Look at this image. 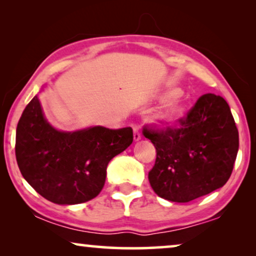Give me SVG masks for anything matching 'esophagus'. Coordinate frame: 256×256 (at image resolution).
<instances>
[{
	"label": "esophagus",
	"instance_id": "1",
	"mask_svg": "<svg viewBox=\"0 0 256 256\" xmlns=\"http://www.w3.org/2000/svg\"><path fill=\"white\" fill-rule=\"evenodd\" d=\"M140 140H141V132L138 127H134V141H140Z\"/></svg>",
	"mask_w": 256,
	"mask_h": 256
}]
</instances>
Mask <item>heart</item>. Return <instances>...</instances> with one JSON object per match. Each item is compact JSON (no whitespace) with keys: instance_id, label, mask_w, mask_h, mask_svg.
<instances>
[{"instance_id":"b5f03b06","label":"heart","mask_w":256,"mask_h":256,"mask_svg":"<svg viewBox=\"0 0 256 256\" xmlns=\"http://www.w3.org/2000/svg\"><path fill=\"white\" fill-rule=\"evenodd\" d=\"M178 94H180V90H168L166 92H164L160 96V101H169L172 98L177 96ZM185 114H186V107H185V104L180 100H174L172 102L168 104L166 106H164L155 115L154 121L156 124L163 126V127H170V126H174L177 122H180L185 116Z\"/></svg>"}]
</instances>
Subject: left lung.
Returning a JSON list of instances; mask_svg holds the SVG:
<instances>
[{"label":"left lung","mask_w":256,"mask_h":256,"mask_svg":"<svg viewBox=\"0 0 256 256\" xmlns=\"http://www.w3.org/2000/svg\"><path fill=\"white\" fill-rule=\"evenodd\" d=\"M156 148L148 178L160 198L188 202L224 186L239 149V132L228 104L220 96H202L174 127L143 126Z\"/></svg>","instance_id":"8db88e82"}]
</instances>
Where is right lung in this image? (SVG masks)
I'll return each mask as SVG.
<instances>
[{
    "label": "right lung",
    "mask_w": 256,
    "mask_h": 256,
    "mask_svg": "<svg viewBox=\"0 0 256 256\" xmlns=\"http://www.w3.org/2000/svg\"><path fill=\"white\" fill-rule=\"evenodd\" d=\"M132 138L130 127L56 130L34 96L17 124L16 160L22 176L42 197L54 204H80L100 194L108 163Z\"/></svg>",
    "instance_id": "add662e5"
}]
</instances>
